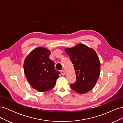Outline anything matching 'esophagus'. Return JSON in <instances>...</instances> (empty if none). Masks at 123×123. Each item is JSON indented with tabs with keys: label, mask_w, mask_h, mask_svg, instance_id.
Returning <instances> with one entry per match:
<instances>
[{
	"label": "esophagus",
	"mask_w": 123,
	"mask_h": 123,
	"mask_svg": "<svg viewBox=\"0 0 123 123\" xmlns=\"http://www.w3.org/2000/svg\"><path fill=\"white\" fill-rule=\"evenodd\" d=\"M61 73L62 75H64L65 74V71H64V70H62V71H61Z\"/></svg>",
	"instance_id": "34e87169"
}]
</instances>
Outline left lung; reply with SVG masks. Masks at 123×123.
<instances>
[{
  "label": "left lung",
  "instance_id": "1",
  "mask_svg": "<svg viewBox=\"0 0 123 123\" xmlns=\"http://www.w3.org/2000/svg\"><path fill=\"white\" fill-rule=\"evenodd\" d=\"M65 51L71 61L75 70V83L70 85L73 90L84 94L91 90L97 82L100 74V65L96 52L82 43Z\"/></svg>",
  "mask_w": 123,
  "mask_h": 123
}]
</instances>
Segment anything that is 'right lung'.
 <instances>
[{"label": "right lung", "instance_id": "1", "mask_svg": "<svg viewBox=\"0 0 123 123\" xmlns=\"http://www.w3.org/2000/svg\"><path fill=\"white\" fill-rule=\"evenodd\" d=\"M51 52L43 47L32 51L25 57L24 69L31 86L39 92L53 89L61 73L54 68V62L49 58Z\"/></svg>", "mask_w": 123, "mask_h": 123}]
</instances>
